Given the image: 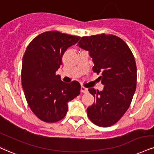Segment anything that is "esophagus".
Here are the masks:
<instances>
[{
    "instance_id": "34e87169",
    "label": "esophagus",
    "mask_w": 154,
    "mask_h": 154,
    "mask_svg": "<svg viewBox=\"0 0 154 154\" xmlns=\"http://www.w3.org/2000/svg\"><path fill=\"white\" fill-rule=\"evenodd\" d=\"M81 92H82V93H87V92H88V88H85V87L82 86V87H81Z\"/></svg>"
}]
</instances>
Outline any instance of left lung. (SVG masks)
I'll return each instance as SVG.
<instances>
[{
  "mask_svg": "<svg viewBox=\"0 0 154 154\" xmlns=\"http://www.w3.org/2000/svg\"><path fill=\"white\" fill-rule=\"evenodd\" d=\"M79 47L89 51L92 70L104 85L103 91L89 88L95 102L87 109L89 119L100 127L116 124L130 107L136 89L137 68L132 51L117 36L105 34L80 37Z\"/></svg>",
  "mask_w": 154,
  "mask_h": 154,
  "instance_id": "left-lung-1",
  "label": "left lung"
}]
</instances>
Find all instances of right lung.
I'll list each match as a JSON object with an SVG mask.
<instances>
[{"instance_id":"1","label":"right lung","mask_w":154,"mask_h":154,"mask_svg":"<svg viewBox=\"0 0 154 154\" xmlns=\"http://www.w3.org/2000/svg\"><path fill=\"white\" fill-rule=\"evenodd\" d=\"M80 37L47 31L29 43L23 57L21 82L28 105L38 119L56 123L65 117L67 103L80 93L77 81L65 83L56 72L68 47Z\"/></svg>"}]
</instances>
